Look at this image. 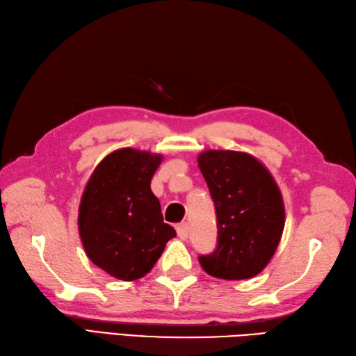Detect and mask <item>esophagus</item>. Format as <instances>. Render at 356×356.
I'll list each match as a JSON object with an SVG mask.
<instances>
[{
  "instance_id": "obj_1",
  "label": "esophagus",
  "mask_w": 356,
  "mask_h": 356,
  "mask_svg": "<svg viewBox=\"0 0 356 356\" xmlns=\"http://www.w3.org/2000/svg\"><path fill=\"white\" fill-rule=\"evenodd\" d=\"M176 230H177V235H179L180 239H188L189 227H188L186 222H181V225H179V226L176 227Z\"/></svg>"
}]
</instances>
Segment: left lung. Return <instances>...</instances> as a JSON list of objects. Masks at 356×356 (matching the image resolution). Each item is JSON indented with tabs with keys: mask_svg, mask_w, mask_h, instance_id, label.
Masks as SVG:
<instances>
[{
	"mask_svg": "<svg viewBox=\"0 0 356 356\" xmlns=\"http://www.w3.org/2000/svg\"><path fill=\"white\" fill-rule=\"evenodd\" d=\"M198 167L216 204L218 243L211 254L198 256L208 275L250 279L266 268L285 226V208L277 184L249 153L208 150Z\"/></svg>",
	"mask_w": 356,
	"mask_h": 356,
	"instance_id": "8db88e82",
	"label": "left lung"
}]
</instances>
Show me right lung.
<instances>
[{"mask_svg":"<svg viewBox=\"0 0 356 356\" xmlns=\"http://www.w3.org/2000/svg\"><path fill=\"white\" fill-rule=\"evenodd\" d=\"M161 162V154L121 148L97 165L81 195L79 232L88 258L126 282L145 276L176 236L150 188Z\"/></svg>","mask_w":356,"mask_h":356,"instance_id":"1","label":"right lung"}]
</instances>
